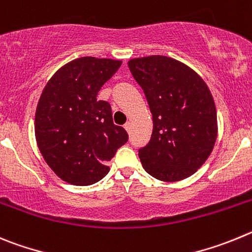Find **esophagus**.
<instances>
[{"mask_svg": "<svg viewBox=\"0 0 252 252\" xmlns=\"http://www.w3.org/2000/svg\"><path fill=\"white\" fill-rule=\"evenodd\" d=\"M124 128H126V131H130V129H131V123H130V122H126V123L124 124Z\"/></svg>", "mask_w": 252, "mask_h": 252, "instance_id": "esophagus-1", "label": "esophagus"}]
</instances>
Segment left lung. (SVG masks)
<instances>
[{
  "instance_id": "left-lung-1",
  "label": "left lung",
  "mask_w": 252,
  "mask_h": 252,
  "mask_svg": "<svg viewBox=\"0 0 252 252\" xmlns=\"http://www.w3.org/2000/svg\"><path fill=\"white\" fill-rule=\"evenodd\" d=\"M128 66L153 117L151 140L139 149L143 168L164 182L192 176L216 143V105L210 89L194 70L168 56L131 59Z\"/></svg>"
}]
</instances>
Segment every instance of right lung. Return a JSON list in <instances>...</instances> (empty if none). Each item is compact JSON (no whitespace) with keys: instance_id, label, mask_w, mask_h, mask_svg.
Returning a JSON list of instances; mask_svg holds the SVG:
<instances>
[{"instance_id":"right-lung-1","label":"right lung","mask_w":252,"mask_h":252,"mask_svg":"<svg viewBox=\"0 0 252 252\" xmlns=\"http://www.w3.org/2000/svg\"><path fill=\"white\" fill-rule=\"evenodd\" d=\"M121 60L84 56L70 61L47 81L37 103L35 137L45 162L63 181L96 183L108 174L115 152L128 142L113 123L108 101L98 93L121 67Z\"/></svg>"}]
</instances>
